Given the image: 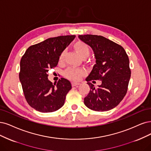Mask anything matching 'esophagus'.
I'll return each mask as SVG.
<instances>
[{"label":"esophagus","instance_id":"esophagus-1","mask_svg":"<svg viewBox=\"0 0 151 151\" xmlns=\"http://www.w3.org/2000/svg\"><path fill=\"white\" fill-rule=\"evenodd\" d=\"M80 85V83H76V82H72L71 83L72 86H78Z\"/></svg>","mask_w":151,"mask_h":151}]
</instances>
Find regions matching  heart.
Wrapping results in <instances>:
<instances>
[{"instance_id":"obj_1","label":"heart","mask_w":151,"mask_h":151,"mask_svg":"<svg viewBox=\"0 0 151 151\" xmlns=\"http://www.w3.org/2000/svg\"><path fill=\"white\" fill-rule=\"evenodd\" d=\"M75 51L83 59L86 58L90 55V50L88 45L81 41L76 42L73 46ZM66 53V50L61 52L59 57V61H62L64 59ZM84 75V72L80 69H75L73 68H69L64 72V76L69 80L73 81H78L81 79L82 76Z\"/></svg>"}]
</instances>
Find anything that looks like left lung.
I'll return each instance as SVG.
<instances>
[{
  "label": "left lung",
  "instance_id": "obj_1",
  "mask_svg": "<svg viewBox=\"0 0 151 151\" xmlns=\"http://www.w3.org/2000/svg\"><path fill=\"white\" fill-rule=\"evenodd\" d=\"M94 52L96 64L86 78L90 91L84 103L90 109L106 111L114 108L125 96L131 77L129 60L124 49L103 36L79 35ZM101 80L95 88L91 81Z\"/></svg>",
  "mask_w": 151,
  "mask_h": 151
}]
</instances>
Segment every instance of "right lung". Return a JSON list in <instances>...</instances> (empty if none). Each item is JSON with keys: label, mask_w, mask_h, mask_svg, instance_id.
Instances as JSON below:
<instances>
[{"label": "right lung", "mask_w": 151, "mask_h": 151, "mask_svg": "<svg viewBox=\"0 0 151 151\" xmlns=\"http://www.w3.org/2000/svg\"><path fill=\"white\" fill-rule=\"evenodd\" d=\"M75 37L48 38L28 48L22 57L19 79L27 103L35 110L51 113L63 106L71 83L61 78L53 84L48 79L47 73L57 66L60 54Z\"/></svg>", "instance_id": "1"}]
</instances>
